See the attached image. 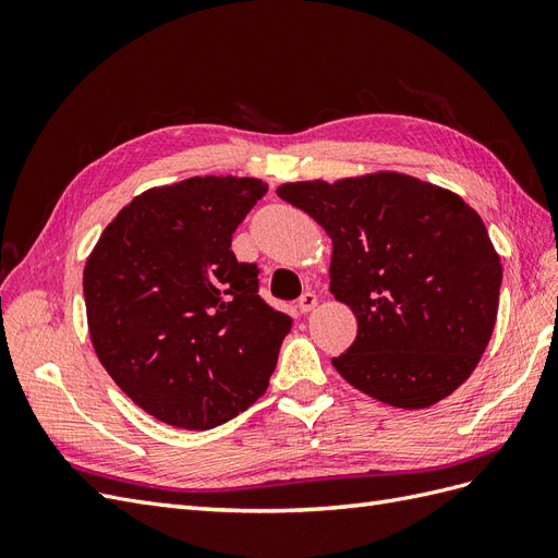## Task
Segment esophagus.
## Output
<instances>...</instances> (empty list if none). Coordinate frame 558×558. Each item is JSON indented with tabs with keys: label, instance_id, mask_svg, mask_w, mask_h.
Listing matches in <instances>:
<instances>
[{
	"label": "esophagus",
	"instance_id": "obj_1",
	"mask_svg": "<svg viewBox=\"0 0 558 558\" xmlns=\"http://www.w3.org/2000/svg\"><path fill=\"white\" fill-rule=\"evenodd\" d=\"M316 302H318L316 293H312V291L302 293V295H300V300H298V310H300L302 314H307V312H312V310L316 307Z\"/></svg>",
	"mask_w": 558,
	"mask_h": 558
}]
</instances>
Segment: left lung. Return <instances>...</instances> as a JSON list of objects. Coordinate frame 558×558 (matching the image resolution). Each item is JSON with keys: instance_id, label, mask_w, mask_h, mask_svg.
<instances>
[{"instance_id": "1", "label": "left lung", "mask_w": 558, "mask_h": 558, "mask_svg": "<svg viewBox=\"0 0 558 558\" xmlns=\"http://www.w3.org/2000/svg\"><path fill=\"white\" fill-rule=\"evenodd\" d=\"M277 195L330 234V293L359 320L332 359L351 386L421 410L477 367L498 314L502 267L475 209L408 174L283 183Z\"/></svg>"}]
</instances>
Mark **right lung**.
<instances>
[{
    "label": "right lung",
    "mask_w": 558,
    "mask_h": 558,
    "mask_svg": "<svg viewBox=\"0 0 558 558\" xmlns=\"http://www.w3.org/2000/svg\"><path fill=\"white\" fill-rule=\"evenodd\" d=\"M260 179L191 177L134 197L83 269L90 340L121 391L165 424L209 430L256 402L289 314L258 295L232 234Z\"/></svg>",
    "instance_id": "1"
}]
</instances>
